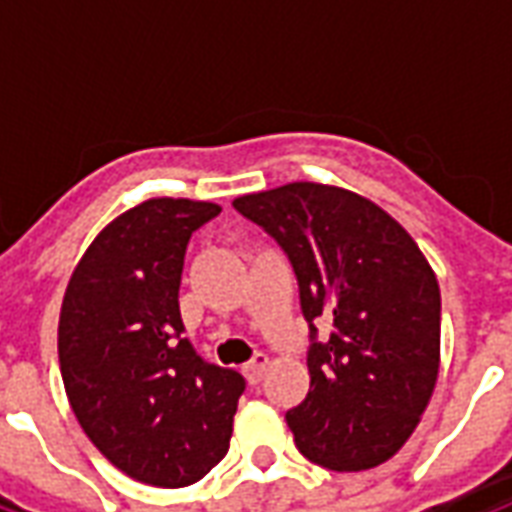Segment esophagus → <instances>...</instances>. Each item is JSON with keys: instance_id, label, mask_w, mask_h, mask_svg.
<instances>
[{"instance_id": "1", "label": "esophagus", "mask_w": 512, "mask_h": 512, "mask_svg": "<svg viewBox=\"0 0 512 512\" xmlns=\"http://www.w3.org/2000/svg\"><path fill=\"white\" fill-rule=\"evenodd\" d=\"M268 370V356L266 354H255L252 356V362H246L244 365V376L249 384H260L263 376H266Z\"/></svg>"}]
</instances>
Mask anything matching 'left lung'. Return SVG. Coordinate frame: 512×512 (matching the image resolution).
Here are the masks:
<instances>
[{
  "label": "left lung",
  "mask_w": 512,
  "mask_h": 512,
  "mask_svg": "<svg viewBox=\"0 0 512 512\" xmlns=\"http://www.w3.org/2000/svg\"><path fill=\"white\" fill-rule=\"evenodd\" d=\"M277 241L310 323V392L288 419L304 458L332 472L389 461L419 425L439 378L441 293L417 241L340 186L296 180L235 197ZM333 332L318 344L314 321Z\"/></svg>",
  "instance_id": "left-lung-1"
}]
</instances>
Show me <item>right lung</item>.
<instances>
[{"mask_svg":"<svg viewBox=\"0 0 512 512\" xmlns=\"http://www.w3.org/2000/svg\"><path fill=\"white\" fill-rule=\"evenodd\" d=\"M216 202L153 197L95 235L73 268L57 329L65 395L106 461L139 483L183 488L230 450L244 376L183 337L180 274Z\"/></svg>","mask_w":512,"mask_h":512,"instance_id":"add662e5","label":"right lung"}]
</instances>
